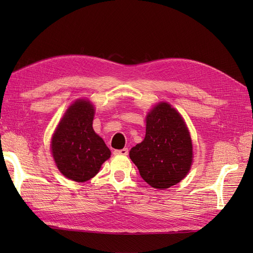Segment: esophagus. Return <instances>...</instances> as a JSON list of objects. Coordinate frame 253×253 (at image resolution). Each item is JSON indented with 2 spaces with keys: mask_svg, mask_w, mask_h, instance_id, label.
Here are the masks:
<instances>
[{
  "mask_svg": "<svg viewBox=\"0 0 253 253\" xmlns=\"http://www.w3.org/2000/svg\"><path fill=\"white\" fill-rule=\"evenodd\" d=\"M114 154H120V155H127L128 154V149L124 148L121 150H114Z\"/></svg>",
  "mask_w": 253,
  "mask_h": 253,
  "instance_id": "esophagus-1",
  "label": "esophagus"
}]
</instances>
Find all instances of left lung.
I'll return each instance as SVG.
<instances>
[{
    "instance_id": "8db88e82",
    "label": "left lung",
    "mask_w": 253,
    "mask_h": 253,
    "mask_svg": "<svg viewBox=\"0 0 253 253\" xmlns=\"http://www.w3.org/2000/svg\"><path fill=\"white\" fill-rule=\"evenodd\" d=\"M144 181L165 189L187 175L192 162V144L180 114L168 103H160L147 116L146 137L129 151Z\"/></svg>"
}]
</instances>
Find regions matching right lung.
<instances>
[{"instance_id": "1", "label": "right lung", "mask_w": 253, "mask_h": 253, "mask_svg": "<svg viewBox=\"0 0 253 253\" xmlns=\"http://www.w3.org/2000/svg\"><path fill=\"white\" fill-rule=\"evenodd\" d=\"M94 109L79 100L69 106L52 138L56 166L67 178L84 182L98 174L111 151L92 128Z\"/></svg>"}]
</instances>
